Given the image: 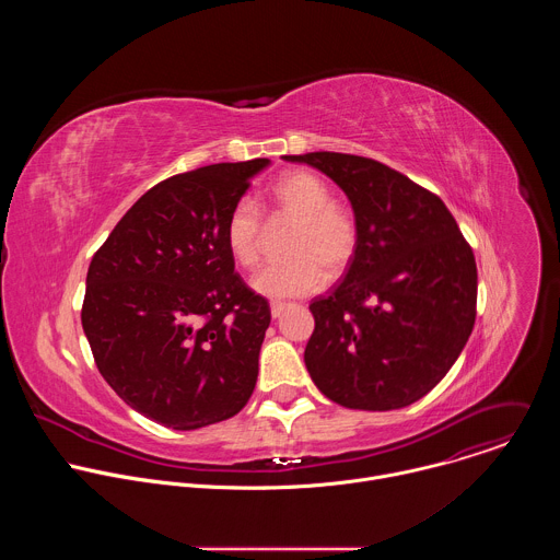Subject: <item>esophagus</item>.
I'll return each instance as SVG.
<instances>
[{
  "label": "esophagus",
  "mask_w": 560,
  "mask_h": 560,
  "mask_svg": "<svg viewBox=\"0 0 560 560\" xmlns=\"http://www.w3.org/2000/svg\"><path fill=\"white\" fill-rule=\"evenodd\" d=\"M285 310H288V303H281V301L270 303V314H272V318H279Z\"/></svg>",
  "instance_id": "esophagus-1"
}]
</instances>
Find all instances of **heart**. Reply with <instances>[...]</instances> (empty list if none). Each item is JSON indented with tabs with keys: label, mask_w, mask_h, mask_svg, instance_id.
<instances>
[{
	"label": "heart",
	"mask_w": 560,
	"mask_h": 560,
	"mask_svg": "<svg viewBox=\"0 0 560 560\" xmlns=\"http://www.w3.org/2000/svg\"><path fill=\"white\" fill-rule=\"evenodd\" d=\"M279 217L296 221L290 234V261L266 266L250 285L268 299H292L318 290L330 275L341 272L359 242L357 221L350 210L332 201L330 188L305 171L283 175L270 190ZM225 248L244 268H255L261 255V214L255 201H236L225 221Z\"/></svg>",
	"instance_id": "obj_1"
}]
</instances>
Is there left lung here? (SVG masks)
Instances as JSON below:
<instances>
[{"instance_id": "8db88e82", "label": "left lung", "mask_w": 560, "mask_h": 560, "mask_svg": "<svg viewBox=\"0 0 560 560\" xmlns=\"http://www.w3.org/2000/svg\"><path fill=\"white\" fill-rule=\"evenodd\" d=\"M330 177L359 230L343 281L310 303L305 368L330 401L387 412L425 396L463 352L476 318V261L430 190L368 156L285 154Z\"/></svg>"}]
</instances>
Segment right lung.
<instances>
[{
	"mask_svg": "<svg viewBox=\"0 0 560 560\" xmlns=\"http://www.w3.org/2000/svg\"><path fill=\"white\" fill-rule=\"evenodd\" d=\"M270 159L150 188L91 261L82 326L104 381L145 419L199 430L242 412L270 305L238 275L225 221Z\"/></svg>",
	"mask_w": 560,
	"mask_h": 560,
	"instance_id": "add662e5",
	"label": "right lung"
}]
</instances>
